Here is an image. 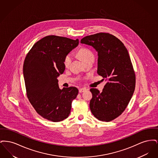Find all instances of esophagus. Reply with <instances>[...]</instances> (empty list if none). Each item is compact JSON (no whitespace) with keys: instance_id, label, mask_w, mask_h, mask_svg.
Instances as JSON below:
<instances>
[{"instance_id":"obj_1","label":"esophagus","mask_w":158,"mask_h":158,"mask_svg":"<svg viewBox=\"0 0 158 158\" xmlns=\"http://www.w3.org/2000/svg\"><path fill=\"white\" fill-rule=\"evenodd\" d=\"M86 88H81V89L79 90V93H82V92L86 91Z\"/></svg>"}]
</instances>
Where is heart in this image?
<instances>
[{"label":"heart","instance_id":"b5f03b06","mask_svg":"<svg viewBox=\"0 0 158 158\" xmlns=\"http://www.w3.org/2000/svg\"><path fill=\"white\" fill-rule=\"evenodd\" d=\"M77 56L83 62H85L86 60L91 59V58H94V56L93 53L89 49L85 48H81L79 50V52L77 53ZM72 60V55L70 54H68L64 57V62H63L64 66L66 68H68L70 66Z\"/></svg>","mask_w":158,"mask_h":158}]
</instances>
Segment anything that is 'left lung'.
<instances>
[{"instance_id": "8db88e82", "label": "left lung", "mask_w": 158, "mask_h": 158, "mask_svg": "<svg viewBox=\"0 0 158 158\" xmlns=\"http://www.w3.org/2000/svg\"><path fill=\"white\" fill-rule=\"evenodd\" d=\"M81 43L97 52V73L108 81L102 92L90 89V111L99 120H113L125 110L135 89V73L127 50L119 39L108 33L85 37Z\"/></svg>"}]
</instances>
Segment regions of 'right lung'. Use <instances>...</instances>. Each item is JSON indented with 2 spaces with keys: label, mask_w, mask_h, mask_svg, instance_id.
Masks as SVG:
<instances>
[{
  "label": "right lung",
  "mask_w": 158,
  "mask_h": 158,
  "mask_svg": "<svg viewBox=\"0 0 158 158\" xmlns=\"http://www.w3.org/2000/svg\"><path fill=\"white\" fill-rule=\"evenodd\" d=\"M79 44V40L48 35L32 46L23 63L27 95L37 113L48 120L59 122L69 115L76 87L60 89L57 77L65 70V56Z\"/></svg>",
  "instance_id": "obj_1"
}]
</instances>
